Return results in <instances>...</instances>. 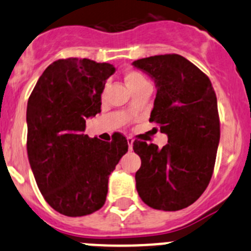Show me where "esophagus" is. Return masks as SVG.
I'll return each instance as SVG.
<instances>
[{"mask_svg":"<svg viewBox=\"0 0 251 251\" xmlns=\"http://www.w3.org/2000/svg\"><path fill=\"white\" fill-rule=\"evenodd\" d=\"M127 144H128V149H132V144H133V140L131 137H127Z\"/></svg>","mask_w":251,"mask_h":251,"instance_id":"34e87169","label":"esophagus"}]
</instances>
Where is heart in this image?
Returning <instances> with one entry per match:
<instances>
[{
	"mask_svg": "<svg viewBox=\"0 0 251 251\" xmlns=\"http://www.w3.org/2000/svg\"><path fill=\"white\" fill-rule=\"evenodd\" d=\"M125 81L127 83V86L130 87L131 91L136 90L137 87H140L143 83L148 82L147 78L144 77V75L140 72H136V70H130L125 74Z\"/></svg>",
	"mask_w": 251,
	"mask_h": 251,
	"instance_id": "heart-1",
	"label": "heart"
}]
</instances>
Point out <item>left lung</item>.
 <instances>
[{
	"mask_svg": "<svg viewBox=\"0 0 251 251\" xmlns=\"http://www.w3.org/2000/svg\"><path fill=\"white\" fill-rule=\"evenodd\" d=\"M133 67L155 82L151 123L160 125L168 144L133 142L141 158L136 188L148 206L177 211L204 193L214 173L220 142L217 100L209 77L179 54L142 58Z\"/></svg>",
	"mask_w": 251,
	"mask_h": 251,
	"instance_id": "1",
	"label": "left lung"
}]
</instances>
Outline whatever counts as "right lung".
<instances>
[{"mask_svg":"<svg viewBox=\"0 0 251 251\" xmlns=\"http://www.w3.org/2000/svg\"><path fill=\"white\" fill-rule=\"evenodd\" d=\"M114 72L109 63L58 59L27 100L30 166L45 201L65 216H85L104 205L109 175L128 149L123 135L104 142L82 133L86 119L100 113V96Z\"/></svg>","mask_w":251,"mask_h":251,"instance_id":"right-lung-1","label":"right lung"}]
</instances>
